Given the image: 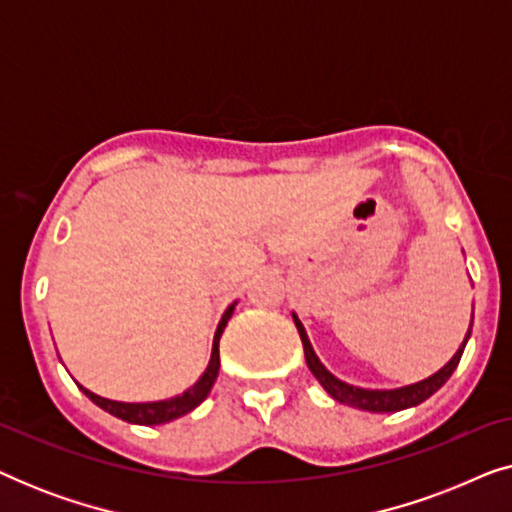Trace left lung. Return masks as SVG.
Here are the masks:
<instances>
[{"mask_svg": "<svg viewBox=\"0 0 512 512\" xmlns=\"http://www.w3.org/2000/svg\"><path fill=\"white\" fill-rule=\"evenodd\" d=\"M293 321H296L300 340H303L307 368L312 370V375L317 377L321 387L328 391V396L335 398L338 403L349 405V408H359V410H366V412H398V410H405V408H415V405H419L422 401H426L429 396L436 394V391L443 387L447 380H450L454 368L459 366L461 354H464V347H466L468 338H471V328H473V317H471V326H468V333H466L464 342H461V347L457 349V354H454L452 359L438 370V373L426 377V380L408 384V387H401V389H361V387H354V384H347V382L338 380V377H335L331 370H326L324 363L319 361V356L314 354V349L310 345V338H307L305 328H303V324H300V319L296 317V314H293Z\"/></svg>", "mask_w": 512, "mask_h": 512, "instance_id": "8db88e82", "label": "left lung"}]
</instances>
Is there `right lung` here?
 I'll return each mask as SVG.
<instances>
[{
	"mask_svg": "<svg viewBox=\"0 0 512 512\" xmlns=\"http://www.w3.org/2000/svg\"><path fill=\"white\" fill-rule=\"evenodd\" d=\"M235 305L237 303H233L226 312H223L219 326H216L214 345H212V359H209L207 370L200 375V380L195 382L191 389L184 391V394H179V396H174V398H167V401L123 403V401H109V398L97 396V394H93V391H88L86 387H81V384H79V389L95 405H100L102 410H107L109 415H114V417L123 419V422H130V424H142V426L165 424V422H172V419H177L181 415H186V412H191V410L198 408V405L205 401V398L209 396V391H212V387H214L216 375H219V366H221L219 340H221L223 328H226V324H228V319L233 317Z\"/></svg>",
	"mask_w": 512,
	"mask_h": 512,
	"instance_id": "right-lung-1",
	"label": "right lung"
}]
</instances>
